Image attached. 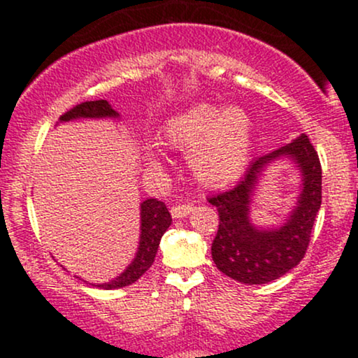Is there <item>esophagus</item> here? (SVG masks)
<instances>
[{
    "label": "esophagus",
    "instance_id": "34e87169",
    "mask_svg": "<svg viewBox=\"0 0 358 358\" xmlns=\"http://www.w3.org/2000/svg\"><path fill=\"white\" fill-rule=\"evenodd\" d=\"M193 212V205L192 203H178L175 207H171V217L173 219H182V217L190 215Z\"/></svg>",
    "mask_w": 358,
    "mask_h": 358
}]
</instances>
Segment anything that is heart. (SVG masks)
<instances>
[{"label": "heart", "instance_id": "obj_1", "mask_svg": "<svg viewBox=\"0 0 358 358\" xmlns=\"http://www.w3.org/2000/svg\"><path fill=\"white\" fill-rule=\"evenodd\" d=\"M159 141L188 153L193 178L208 188L236 182L248 166L252 148V121L242 108L220 109L208 102L193 104L163 122ZM151 170L162 162L153 153L145 156Z\"/></svg>", "mask_w": 358, "mask_h": 358}]
</instances>
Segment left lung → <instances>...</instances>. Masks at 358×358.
<instances>
[{"instance_id":"8db88e82","label":"left lung","mask_w":358,"mask_h":358,"mask_svg":"<svg viewBox=\"0 0 358 358\" xmlns=\"http://www.w3.org/2000/svg\"><path fill=\"white\" fill-rule=\"evenodd\" d=\"M291 159L302 173L297 207L278 229L256 228L248 219L250 202L262 171L273 161ZM219 212L212 259L225 276L245 285H266L296 268L310 245L311 229L322 205V165L306 134L250 163L232 190L208 199Z\"/></svg>"}]
</instances>
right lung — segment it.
Masks as SVG:
<instances>
[{
    "label": "right lung",
    "mask_w": 358,
    "mask_h": 358,
    "mask_svg": "<svg viewBox=\"0 0 358 358\" xmlns=\"http://www.w3.org/2000/svg\"><path fill=\"white\" fill-rule=\"evenodd\" d=\"M99 117H119V114L110 108L108 101H87L77 104L76 108L62 114L59 121L67 122L73 119H99ZM171 224V215L168 212L166 205L159 202L158 199H148L141 203V237H139V248L134 261L127 266L124 273L119 274L113 281L102 282V285H92L102 289H117V287H124L133 285L138 281L151 264L155 262V256L158 252L159 241H162L163 234Z\"/></svg>",
    "instance_id": "1"
}]
</instances>
